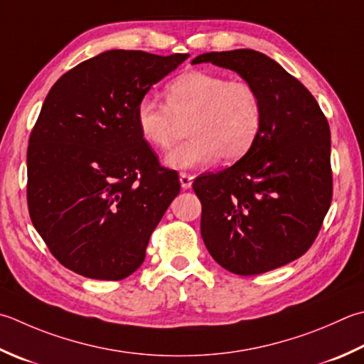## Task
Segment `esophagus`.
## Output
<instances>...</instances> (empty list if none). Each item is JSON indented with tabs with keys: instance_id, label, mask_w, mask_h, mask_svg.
<instances>
[{
	"instance_id": "esophagus-1",
	"label": "esophagus",
	"mask_w": 364,
	"mask_h": 364,
	"mask_svg": "<svg viewBox=\"0 0 364 364\" xmlns=\"http://www.w3.org/2000/svg\"><path fill=\"white\" fill-rule=\"evenodd\" d=\"M192 180H194V176H192L191 173H186V172L180 173V183H181L183 189H189L192 186Z\"/></svg>"
}]
</instances>
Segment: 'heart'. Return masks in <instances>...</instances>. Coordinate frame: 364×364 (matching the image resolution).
<instances>
[{
    "label": "heart",
    "instance_id": "obj_1",
    "mask_svg": "<svg viewBox=\"0 0 364 364\" xmlns=\"http://www.w3.org/2000/svg\"><path fill=\"white\" fill-rule=\"evenodd\" d=\"M167 105L144 97L135 119L149 145L168 149L180 123L189 121L191 137L167 154L173 168H196L216 162H233L249 151L263 123V102L251 82L208 70H189L166 88Z\"/></svg>",
    "mask_w": 364,
    "mask_h": 364
}]
</instances>
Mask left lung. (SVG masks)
<instances>
[{
	"label": "left lung",
	"instance_id": "8db88e82",
	"mask_svg": "<svg viewBox=\"0 0 364 364\" xmlns=\"http://www.w3.org/2000/svg\"><path fill=\"white\" fill-rule=\"evenodd\" d=\"M194 64L230 69L259 90L263 123L232 167L196 178L203 243L240 276L272 272L314 243L333 196L330 126L314 96L279 63L251 48L210 52Z\"/></svg>",
	"mask_w": 364,
	"mask_h": 364
}]
</instances>
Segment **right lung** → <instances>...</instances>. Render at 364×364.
<instances>
[{
    "instance_id": "obj_1",
    "label": "right lung",
    "mask_w": 364,
    "mask_h": 364,
    "mask_svg": "<svg viewBox=\"0 0 364 364\" xmlns=\"http://www.w3.org/2000/svg\"><path fill=\"white\" fill-rule=\"evenodd\" d=\"M188 58L109 50L48 91L28 145V210L50 252L74 273L119 281L144 263L180 180L159 166L135 112Z\"/></svg>"
}]
</instances>
